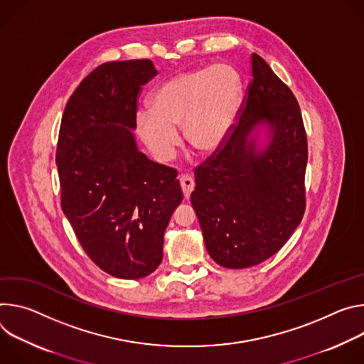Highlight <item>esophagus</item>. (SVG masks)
Instances as JSON below:
<instances>
[{
  "label": "esophagus",
  "mask_w": 364,
  "mask_h": 364,
  "mask_svg": "<svg viewBox=\"0 0 364 364\" xmlns=\"http://www.w3.org/2000/svg\"><path fill=\"white\" fill-rule=\"evenodd\" d=\"M179 181H181V188H182V191H183V196L188 199V198L191 196L192 191H193L195 182H193V179H192L189 175H182Z\"/></svg>",
  "instance_id": "obj_1"
}]
</instances>
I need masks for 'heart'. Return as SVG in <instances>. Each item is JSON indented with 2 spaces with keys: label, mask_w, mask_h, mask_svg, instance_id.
Listing matches in <instances>:
<instances>
[{
  "label": "heart",
  "mask_w": 364,
  "mask_h": 364,
  "mask_svg": "<svg viewBox=\"0 0 364 364\" xmlns=\"http://www.w3.org/2000/svg\"><path fill=\"white\" fill-rule=\"evenodd\" d=\"M241 100V79L227 63L179 73L153 91L150 111H139L136 132L149 151L169 161L179 146L176 129L200 154L218 151L234 124Z\"/></svg>",
  "instance_id": "obj_1"
}]
</instances>
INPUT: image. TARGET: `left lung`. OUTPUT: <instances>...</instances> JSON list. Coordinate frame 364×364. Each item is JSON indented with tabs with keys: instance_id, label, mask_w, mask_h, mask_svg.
I'll use <instances>...</instances> for the list:
<instances>
[{
	"instance_id": "obj_1",
	"label": "left lung",
	"mask_w": 364,
	"mask_h": 364,
	"mask_svg": "<svg viewBox=\"0 0 364 364\" xmlns=\"http://www.w3.org/2000/svg\"><path fill=\"white\" fill-rule=\"evenodd\" d=\"M252 75L237 123L224 146L195 168L191 193L205 247L227 269L252 267L277 253L306 204L308 143L299 104L256 53ZM259 127L269 133L263 149L251 135Z\"/></svg>"
}]
</instances>
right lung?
Returning <instances> with one entry per match:
<instances>
[{
    "instance_id": "1",
    "label": "right lung",
    "mask_w": 364,
    "mask_h": 364,
    "mask_svg": "<svg viewBox=\"0 0 364 364\" xmlns=\"http://www.w3.org/2000/svg\"><path fill=\"white\" fill-rule=\"evenodd\" d=\"M157 75L149 59L107 62L70 95L59 130L60 204L80 246L119 279L153 273L183 193L178 172L136 144L137 100Z\"/></svg>"
}]
</instances>
